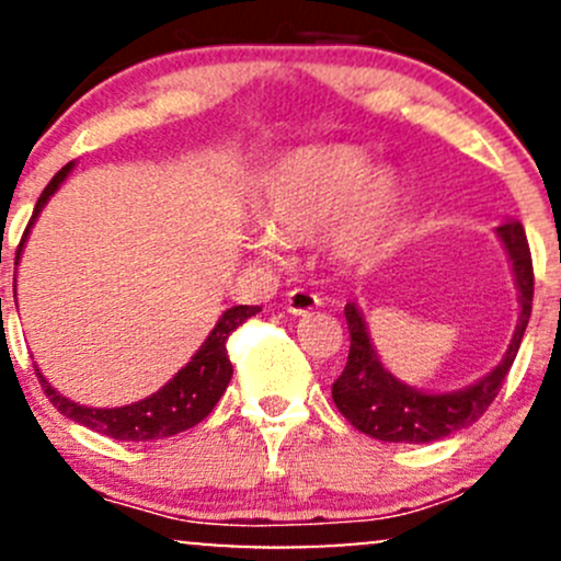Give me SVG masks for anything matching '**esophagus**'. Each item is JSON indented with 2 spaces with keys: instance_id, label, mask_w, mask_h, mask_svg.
Returning a JSON list of instances; mask_svg holds the SVG:
<instances>
[{
  "instance_id": "34e87169",
  "label": "esophagus",
  "mask_w": 561,
  "mask_h": 561,
  "mask_svg": "<svg viewBox=\"0 0 561 561\" xmlns=\"http://www.w3.org/2000/svg\"><path fill=\"white\" fill-rule=\"evenodd\" d=\"M285 306L290 314L296 317H304V314H311V311L320 309V298L314 296V293H306V290H290L285 298Z\"/></svg>"
}]
</instances>
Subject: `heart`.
I'll return each mask as SVG.
<instances>
[{"label":"heart","instance_id":"1","mask_svg":"<svg viewBox=\"0 0 561 561\" xmlns=\"http://www.w3.org/2000/svg\"><path fill=\"white\" fill-rule=\"evenodd\" d=\"M405 202V185L392 169H370L355 145H311L287 152L265 174L263 231L250 250L276 263L287 244H300L324 228L328 250L346 265H370Z\"/></svg>","mask_w":561,"mask_h":561}]
</instances>
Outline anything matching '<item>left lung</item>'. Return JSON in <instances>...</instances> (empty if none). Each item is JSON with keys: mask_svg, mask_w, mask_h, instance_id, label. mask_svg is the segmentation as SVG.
I'll return each mask as SVG.
<instances>
[{"mask_svg": "<svg viewBox=\"0 0 561 561\" xmlns=\"http://www.w3.org/2000/svg\"><path fill=\"white\" fill-rule=\"evenodd\" d=\"M508 252L511 271L518 290V320L514 339L503 359L481 376L473 385L451 392H424L398 376H392L381 363L368 325L355 300L344 306L346 325H350V359L339 379L333 381V403L352 427L387 444H433L457 430L470 427L489 409L514 365L524 330L533 314V257H529L527 236L518 220H508L494 228Z\"/></svg>", "mask_w": 561, "mask_h": 561, "instance_id": "left-lung-1", "label": "left lung"}]
</instances>
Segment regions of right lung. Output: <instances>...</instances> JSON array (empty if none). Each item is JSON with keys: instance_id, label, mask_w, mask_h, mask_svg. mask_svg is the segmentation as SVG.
<instances>
[{"instance_id": "add662e5", "label": "right lung", "mask_w": 561, "mask_h": 561, "mask_svg": "<svg viewBox=\"0 0 561 561\" xmlns=\"http://www.w3.org/2000/svg\"><path fill=\"white\" fill-rule=\"evenodd\" d=\"M75 163H67L43 191V196L37 198L34 206V215L28 220L26 231H23L21 244H18V257H21L23 244H26L28 231L37 222L39 211L45 209V204L50 202L53 193L64 185L69 174H72ZM15 257V265H18ZM261 311V306H231L228 311H222V317L217 320V325L211 328V333L206 335V341L198 346L196 355L191 357V363L185 368H180L172 379L167 381L158 392L147 394L145 400L137 403L117 405V409H93V405H80L75 400H69L67 394L58 392L50 381L45 379L43 370L37 368V379L43 385L45 394L50 398V403L61 411L67 420L82 424V427L93 430V433H102L107 438L115 440H161L169 435L185 433V430L196 427L198 422L209 416V411L215 409L217 400L226 392L228 381L233 376V365L228 359L226 341L241 322H247L250 317H255Z\"/></svg>"}]
</instances>
